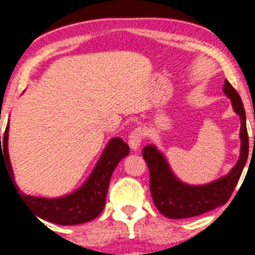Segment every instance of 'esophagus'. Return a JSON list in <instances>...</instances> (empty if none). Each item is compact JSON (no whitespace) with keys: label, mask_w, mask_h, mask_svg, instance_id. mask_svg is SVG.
Wrapping results in <instances>:
<instances>
[{"label":"esophagus","mask_w":255,"mask_h":255,"mask_svg":"<svg viewBox=\"0 0 255 255\" xmlns=\"http://www.w3.org/2000/svg\"><path fill=\"white\" fill-rule=\"evenodd\" d=\"M143 130L140 128H135L132 133L129 134V138H128V144H129L130 149L132 150H138L140 146V143H142L143 139Z\"/></svg>","instance_id":"obj_1"}]
</instances>
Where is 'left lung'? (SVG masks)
<instances>
[{"instance_id":"1","label":"left lung","mask_w":255,"mask_h":255,"mask_svg":"<svg viewBox=\"0 0 255 255\" xmlns=\"http://www.w3.org/2000/svg\"><path fill=\"white\" fill-rule=\"evenodd\" d=\"M223 92L231 100L233 110L241 118V154L230 173L205 185H190L171 170L165 155L154 144L144 146L143 158L150 174V192L156 208L168 218H187L202 215L222 206L237 186L249 153L246 111L238 92L226 80ZM255 142V137H254Z\"/></svg>"}]
</instances>
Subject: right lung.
<instances>
[{
    "mask_svg": "<svg viewBox=\"0 0 255 255\" xmlns=\"http://www.w3.org/2000/svg\"><path fill=\"white\" fill-rule=\"evenodd\" d=\"M8 130L9 126L7 125L2 139L0 135V165L1 161L6 163V169L8 170L7 174L18 196L25 206L34 212L35 216L56 225L73 226L90 222L104 211L113 171L118 163L129 154V146L121 138H112L107 143L94 170L78 190L65 196L49 199L25 195L17 186L8 155ZM2 152L4 154H2Z\"/></svg>",
    "mask_w": 255,
    "mask_h": 255,
    "instance_id": "1",
    "label": "right lung"
}]
</instances>
